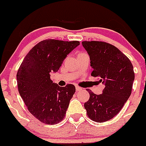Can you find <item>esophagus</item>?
<instances>
[{"instance_id": "1", "label": "esophagus", "mask_w": 146, "mask_h": 146, "mask_svg": "<svg viewBox=\"0 0 146 146\" xmlns=\"http://www.w3.org/2000/svg\"><path fill=\"white\" fill-rule=\"evenodd\" d=\"M75 88H76V91H77V92H79V91L82 90L81 87H79V86H76Z\"/></svg>"}]
</instances>
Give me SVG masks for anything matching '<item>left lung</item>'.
Listing matches in <instances>:
<instances>
[{"mask_svg": "<svg viewBox=\"0 0 146 146\" xmlns=\"http://www.w3.org/2000/svg\"><path fill=\"white\" fill-rule=\"evenodd\" d=\"M89 54L92 76L105 85L103 93L94 94L84 103L87 115L94 122L108 121L121 110L130 97L134 80V72L130 60L121 51L103 41H83Z\"/></svg>", "mask_w": 146, "mask_h": 146, "instance_id": "8db88e82", "label": "left lung"}]
</instances>
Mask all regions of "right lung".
<instances>
[{"label": "right lung", "instance_id": "add662e5", "mask_svg": "<svg viewBox=\"0 0 146 146\" xmlns=\"http://www.w3.org/2000/svg\"><path fill=\"white\" fill-rule=\"evenodd\" d=\"M79 44L77 40H42L32 47L18 68L20 95L29 111L43 123L54 125L65 117L75 86H59L52 82L50 74L58 72L67 54Z\"/></svg>", "mask_w": 146, "mask_h": 146}]
</instances>
